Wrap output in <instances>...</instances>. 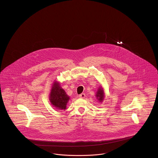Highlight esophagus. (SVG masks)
I'll return each instance as SVG.
<instances>
[{"mask_svg":"<svg viewBox=\"0 0 158 158\" xmlns=\"http://www.w3.org/2000/svg\"><path fill=\"white\" fill-rule=\"evenodd\" d=\"M79 97V98H84L85 97H86V95H85L84 93H82V94H80Z\"/></svg>","mask_w":158,"mask_h":158,"instance_id":"esophagus-1","label":"esophagus"}]
</instances>
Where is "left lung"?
Wrapping results in <instances>:
<instances>
[{
  "instance_id": "obj_1",
  "label": "left lung",
  "mask_w": 158,
  "mask_h": 158,
  "mask_svg": "<svg viewBox=\"0 0 158 158\" xmlns=\"http://www.w3.org/2000/svg\"><path fill=\"white\" fill-rule=\"evenodd\" d=\"M96 96H97V97L98 100H99V101H103L104 95V92H103V90H102V88H100L98 89V92H97Z\"/></svg>"
}]
</instances>
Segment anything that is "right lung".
Returning a JSON list of instances; mask_svg holds the SVG:
<instances>
[{
  "label": "right lung",
  "instance_id": "1",
  "mask_svg": "<svg viewBox=\"0 0 158 158\" xmlns=\"http://www.w3.org/2000/svg\"><path fill=\"white\" fill-rule=\"evenodd\" d=\"M69 99V96L60 87L59 83H54L50 95V100L52 105L59 110H65Z\"/></svg>",
  "mask_w": 158,
  "mask_h": 158
}]
</instances>
